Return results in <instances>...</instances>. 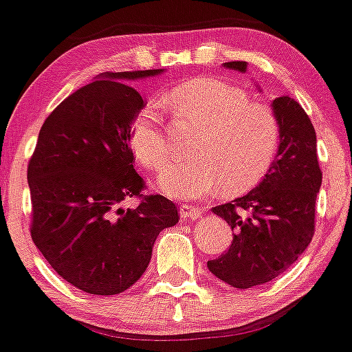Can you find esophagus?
Wrapping results in <instances>:
<instances>
[{"mask_svg":"<svg viewBox=\"0 0 352 352\" xmlns=\"http://www.w3.org/2000/svg\"><path fill=\"white\" fill-rule=\"evenodd\" d=\"M179 216L185 217V219H199L202 216V209L188 206V204H183V206H179Z\"/></svg>","mask_w":352,"mask_h":352,"instance_id":"esophagus-1","label":"esophagus"}]
</instances>
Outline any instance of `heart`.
<instances>
[{
    "label": "heart",
    "instance_id": "1",
    "mask_svg": "<svg viewBox=\"0 0 352 352\" xmlns=\"http://www.w3.org/2000/svg\"><path fill=\"white\" fill-rule=\"evenodd\" d=\"M169 103L179 116L204 124L192 145L193 160L170 162L159 174L164 193L202 200L224 186L226 193L249 192L266 176L280 143L273 110L249 102L243 89L216 78H195L176 86ZM129 142L143 166L159 169L170 155V142L157 103H146L131 120Z\"/></svg>",
    "mask_w": 352,
    "mask_h": 352
}]
</instances>
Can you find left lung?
I'll return each instance as SVG.
<instances>
[{
	"mask_svg": "<svg viewBox=\"0 0 352 352\" xmlns=\"http://www.w3.org/2000/svg\"><path fill=\"white\" fill-rule=\"evenodd\" d=\"M224 67L245 72L247 63L226 62ZM273 112L280 124V146L264 179L245 197L212 207L235 233L230 249L207 261V267L235 289L276 278L314 235L321 169L313 122L290 96L274 100Z\"/></svg>",
	"mask_w": 352,
	"mask_h": 352,
	"instance_id": "obj_1",
	"label": "left lung"
}]
</instances>
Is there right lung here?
<instances>
[{
	"label": "right lung",
	"instance_id": "add662e5",
	"mask_svg": "<svg viewBox=\"0 0 352 352\" xmlns=\"http://www.w3.org/2000/svg\"><path fill=\"white\" fill-rule=\"evenodd\" d=\"M162 69L113 72L67 96L39 131L28 166L31 236L50 266L86 294L116 296L138 282L178 209L143 195L129 129L143 109L133 79ZM138 198L135 210L122 202Z\"/></svg>",
	"mask_w": 352,
	"mask_h": 352
}]
</instances>
